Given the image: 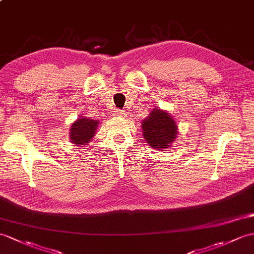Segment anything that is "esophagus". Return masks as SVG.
Listing matches in <instances>:
<instances>
[{
    "mask_svg": "<svg viewBox=\"0 0 254 254\" xmlns=\"http://www.w3.org/2000/svg\"><path fill=\"white\" fill-rule=\"evenodd\" d=\"M114 115L118 118H125L127 116V113H126V111H123V110L117 109L116 111H114Z\"/></svg>",
    "mask_w": 254,
    "mask_h": 254,
    "instance_id": "1",
    "label": "esophagus"
}]
</instances>
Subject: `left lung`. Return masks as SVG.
I'll return each mask as SVG.
<instances>
[{
  "mask_svg": "<svg viewBox=\"0 0 254 254\" xmlns=\"http://www.w3.org/2000/svg\"><path fill=\"white\" fill-rule=\"evenodd\" d=\"M143 136L152 148L164 149L170 147L178 135L175 121L166 111L155 109L149 118L143 121Z\"/></svg>",
  "mask_w": 254,
  "mask_h": 254,
  "instance_id": "1",
  "label": "left lung"
}]
</instances>
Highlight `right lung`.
Returning a JSON list of instances; mask_svg holds the SVG:
<instances>
[{"label": "right lung", "mask_w": 254, "mask_h": 254, "mask_svg": "<svg viewBox=\"0 0 254 254\" xmlns=\"http://www.w3.org/2000/svg\"><path fill=\"white\" fill-rule=\"evenodd\" d=\"M98 126V121L88 119V118H80L72 123L70 128V140L75 146L82 147L90 141Z\"/></svg>", "instance_id": "add662e5"}]
</instances>
